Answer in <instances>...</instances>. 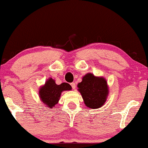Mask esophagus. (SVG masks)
Returning <instances> with one entry per match:
<instances>
[{"mask_svg": "<svg viewBox=\"0 0 148 148\" xmlns=\"http://www.w3.org/2000/svg\"><path fill=\"white\" fill-rule=\"evenodd\" d=\"M71 85V86H72V89H76V84L74 83H72L70 84Z\"/></svg>", "mask_w": 148, "mask_h": 148, "instance_id": "esophagus-1", "label": "esophagus"}]
</instances>
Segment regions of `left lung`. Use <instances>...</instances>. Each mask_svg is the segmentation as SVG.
Here are the masks:
<instances>
[{
    "instance_id": "left-lung-1",
    "label": "left lung",
    "mask_w": 148,
    "mask_h": 148,
    "mask_svg": "<svg viewBox=\"0 0 148 148\" xmlns=\"http://www.w3.org/2000/svg\"><path fill=\"white\" fill-rule=\"evenodd\" d=\"M77 87L86 106L96 109L105 104L109 90L107 81L104 77L87 73Z\"/></svg>"
}]
</instances>
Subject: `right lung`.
I'll use <instances>...</instances> for the list:
<instances>
[{"label":"right lung","instance_id":"right-lung-1","mask_svg":"<svg viewBox=\"0 0 148 148\" xmlns=\"http://www.w3.org/2000/svg\"><path fill=\"white\" fill-rule=\"evenodd\" d=\"M70 90H72V87L70 84L63 83L61 85H57L55 80L50 77L39 89V97L46 107L52 108L59 102L61 93Z\"/></svg>","mask_w":148,"mask_h":148}]
</instances>
